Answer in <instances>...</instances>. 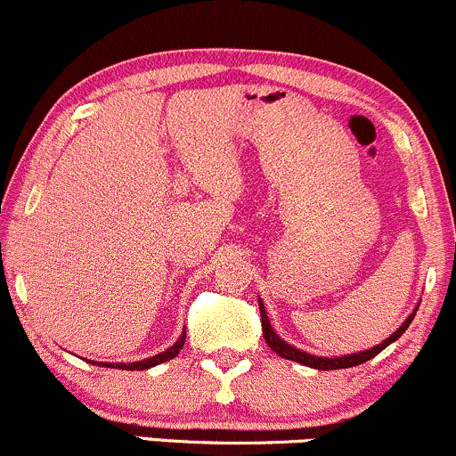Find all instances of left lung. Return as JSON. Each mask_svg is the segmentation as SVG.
Masks as SVG:
<instances>
[{
  "instance_id": "8db88e82",
  "label": "left lung",
  "mask_w": 456,
  "mask_h": 456,
  "mask_svg": "<svg viewBox=\"0 0 456 456\" xmlns=\"http://www.w3.org/2000/svg\"><path fill=\"white\" fill-rule=\"evenodd\" d=\"M258 305H260V318H262V335H265L266 344L273 352H277L281 358H288V361H294V362H301L305 367H312V369H320V371H333V369H347V367H356V365H362V362L371 361L373 356H378L379 352L384 350V347H388L393 341H397L401 335L405 333V329L411 324V320H414L416 312H419V307L414 309L408 315V320H405L403 324L399 326L397 330H395L393 335L388 337V339H384L382 344L373 346L371 350H365V352H354V354H344V356H333V358H326V356H314V354H307V352L298 350V347H294L290 344H286V341L281 339L280 335L273 330V326L269 322V315H266V309H265V303L258 298Z\"/></svg>"
}]
</instances>
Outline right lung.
Segmentation results:
<instances>
[{"mask_svg":"<svg viewBox=\"0 0 456 456\" xmlns=\"http://www.w3.org/2000/svg\"><path fill=\"white\" fill-rule=\"evenodd\" d=\"M183 344H185V330L181 333L179 339H176L175 346H170L168 350L159 352V354H155L151 358H144V361H141V362L138 361L136 362H98V365L110 367V369H127V371H142V369H151L155 365H159V362H166V361H170V358H175L176 354H179V350L183 347ZM94 365H95V361H94Z\"/></svg>","mask_w":456,"mask_h":456,"instance_id":"1","label":"right lung"}]
</instances>
